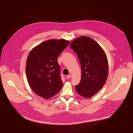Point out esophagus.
I'll return each instance as SVG.
<instances>
[{"mask_svg": "<svg viewBox=\"0 0 133 133\" xmlns=\"http://www.w3.org/2000/svg\"><path fill=\"white\" fill-rule=\"evenodd\" d=\"M66 77H67V79H69V78H70V77H71V75L69 74V75H68L67 76H66Z\"/></svg>", "mask_w": 133, "mask_h": 133, "instance_id": "1", "label": "esophagus"}]
</instances>
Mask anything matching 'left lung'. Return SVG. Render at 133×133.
<instances>
[{
    "label": "left lung",
    "mask_w": 133,
    "mask_h": 133,
    "mask_svg": "<svg viewBox=\"0 0 133 133\" xmlns=\"http://www.w3.org/2000/svg\"><path fill=\"white\" fill-rule=\"evenodd\" d=\"M70 46L77 54L82 69L81 82L75 86L76 92L90 98L102 88L108 75L105 54L93 39L82 36L72 42Z\"/></svg>",
    "instance_id": "1"
}]
</instances>
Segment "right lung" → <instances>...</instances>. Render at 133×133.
Returning <instances> with one entry per match:
<instances>
[{
  "instance_id": "1",
  "label": "right lung",
  "mask_w": 133,
  "mask_h": 133,
  "mask_svg": "<svg viewBox=\"0 0 133 133\" xmlns=\"http://www.w3.org/2000/svg\"><path fill=\"white\" fill-rule=\"evenodd\" d=\"M69 44V41L63 39H51L36 46L29 53L26 74L30 87L37 95L49 99L61 90L63 84L57 58Z\"/></svg>"
}]
</instances>
